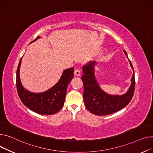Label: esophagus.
I'll return each mask as SVG.
<instances>
[{"mask_svg": "<svg viewBox=\"0 0 153 153\" xmlns=\"http://www.w3.org/2000/svg\"><path fill=\"white\" fill-rule=\"evenodd\" d=\"M74 74L76 76H79L81 75V70H80V69L78 68H75V71H74Z\"/></svg>", "mask_w": 153, "mask_h": 153, "instance_id": "1", "label": "esophagus"}]
</instances>
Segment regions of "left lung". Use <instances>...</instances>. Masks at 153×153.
Masks as SVG:
<instances>
[{
    "label": "left lung",
    "instance_id": "1",
    "mask_svg": "<svg viewBox=\"0 0 153 153\" xmlns=\"http://www.w3.org/2000/svg\"><path fill=\"white\" fill-rule=\"evenodd\" d=\"M127 57V53L123 51ZM130 65L133 70L131 61ZM96 62H89L83 67V75L82 76L84 87L83 99L86 109L97 115H107L122 109L127 105L133 97L135 79L133 70L131 84L128 91L122 96H111L104 92L99 86L94 76V65Z\"/></svg>",
    "mask_w": 153,
    "mask_h": 153
}]
</instances>
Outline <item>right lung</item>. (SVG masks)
<instances>
[{
	"instance_id": "obj_1",
	"label": "right lung",
	"mask_w": 153,
	"mask_h": 153,
	"mask_svg": "<svg viewBox=\"0 0 153 153\" xmlns=\"http://www.w3.org/2000/svg\"><path fill=\"white\" fill-rule=\"evenodd\" d=\"M39 38L37 37L33 41ZM22 59V57L16 70V83L18 94L23 104L30 110L41 115H52L58 112L64 104L67 88L74 78V68L71 67L65 70L59 82L49 90L41 93H33L26 90L22 85L20 78Z\"/></svg>"
}]
</instances>
